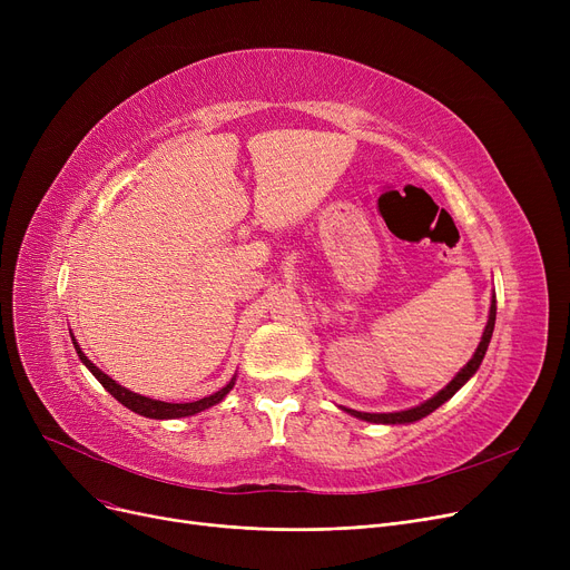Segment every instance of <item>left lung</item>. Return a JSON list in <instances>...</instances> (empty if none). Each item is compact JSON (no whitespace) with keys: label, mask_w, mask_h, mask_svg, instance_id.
Segmentation results:
<instances>
[{"label":"left lung","mask_w":570,"mask_h":570,"mask_svg":"<svg viewBox=\"0 0 570 570\" xmlns=\"http://www.w3.org/2000/svg\"><path fill=\"white\" fill-rule=\"evenodd\" d=\"M494 321H497V301L492 297L490 318H488V325H485V333H483V340H481V344H478L473 357L464 365V370L458 372V376H455L451 383H448L441 393H436L432 400L423 402L421 406H413V409H409V411H400V413H363V411H353V409H344V411H348V413L355 415V417H361V421H367V423H383V425H397V423L402 425V423L421 421V417L430 415V413H432L434 409H439L443 402L451 400V397L460 391V387L475 374V370L481 367L483 357H485V351H488L490 340H492V333H494Z\"/></svg>","instance_id":"8db88e82"}]
</instances>
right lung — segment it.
I'll return each instance as SVG.
<instances>
[{
    "label": "right lung",
    "instance_id": "add662e5",
    "mask_svg": "<svg viewBox=\"0 0 570 570\" xmlns=\"http://www.w3.org/2000/svg\"><path fill=\"white\" fill-rule=\"evenodd\" d=\"M71 340H73V337H71ZM73 346H76V351H78V357L85 363V367L99 379V383L106 387V391H108L119 404H125L127 409H131V411L145 415V417H157V421H164V417H185V415L200 413V411H205V409H209V406L219 404V402L226 397V393L230 391V387L235 385V379H230V381L226 383V387H222L219 393L209 395V397H203V400H196V402H187V404H170V402L149 400V397H142V395H138V393L127 391V387H122L119 383H115L108 374H104L92 361H87V355L80 351V346L76 344V340H73Z\"/></svg>",
    "mask_w": 570,
    "mask_h": 570
}]
</instances>
